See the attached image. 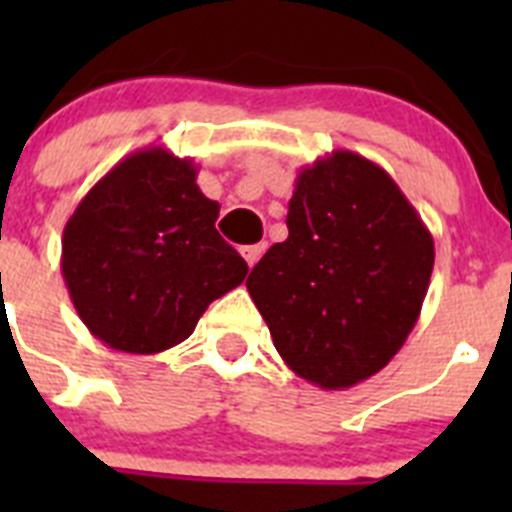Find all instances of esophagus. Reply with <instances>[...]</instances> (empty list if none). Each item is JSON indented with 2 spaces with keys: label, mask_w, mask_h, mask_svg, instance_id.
I'll return each mask as SVG.
<instances>
[{
  "label": "esophagus",
  "mask_w": 512,
  "mask_h": 512,
  "mask_svg": "<svg viewBox=\"0 0 512 512\" xmlns=\"http://www.w3.org/2000/svg\"><path fill=\"white\" fill-rule=\"evenodd\" d=\"M266 251V243H256V246H243V259H246L248 266H253L261 259V253Z\"/></svg>",
  "instance_id": "esophagus-1"
}]
</instances>
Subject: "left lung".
Here are the masks:
<instances>
[{"mask_svg": "<svg viewBox=\"0 0 512 512\" xmlns=\"http://www.w3.org/2000/svg\"><path fill=\"white\" fill-rule=\"evenodd\" d=\"M287 241L246 279L284 364L323 390L374 377L408 341L433 235L387 171L333 151L297 174Z\"/></svg>", "mask_w": 512, "mask_h": 512, "instance_id": "obj_1", "label": "left lung"}]
</instances>
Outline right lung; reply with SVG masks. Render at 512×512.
Returning a JSON list of instances; mask_svg holds the SVG:
<instances>
[{
  "label": "right lung",
  "instance_id": "add662e5",
  "mask_svg": "<svg viewBox=\"0 0 512 512\" xmlns=\"http://www.w3.org/2000/svg\"><path fill=\"white\" fill-rule=\"evenodd\" d=\"M217 212L192 158L151 146L112 166L61 241L63 282L89 333L140 356L187 341L210 302L248 274L215 230Z\"/></svg>",
  "mask_w": 512,
  "mask_h": 512
}]
</instances>
